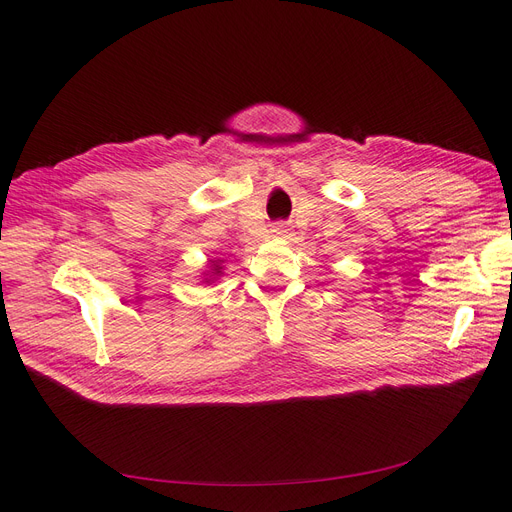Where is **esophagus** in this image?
<instances>
[{
	"label": "esophagus",
	"instance_id": "esophagus-1",
	"mask_svg": "<svg viewBox=\"0 0 512 512\" xmlns=\"http://www.w3.org/2000/svg\"><path fill=\"white\" fill-rule=\"evenodd\" d=\"M273 232H275V235H280V237H286V235H288V228H286L284 224H277V226L273 228Z\"/></svg>",
	"mask_w": 512,
	"mask_h": 512
}]
</instances>
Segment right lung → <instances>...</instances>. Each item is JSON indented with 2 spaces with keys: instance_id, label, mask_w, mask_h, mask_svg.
Here are the masks:
<instances>
[{
  "instance_id": "obj_1",
  "label": "right lung",
  "mask_w": 512,
  "mask_h": 512,
  "mask_svg": "<svg viewBox=\"0 0 512 512\" xmlns=\"http://www.w3.org/2000/svg\"><path fill=\"white\" fill-rule=\"evenodd\" d=\"M213 267H215V271H218V265H213ZM218 273H220V271H218Z\"/></svg>"
}]
</instances>
